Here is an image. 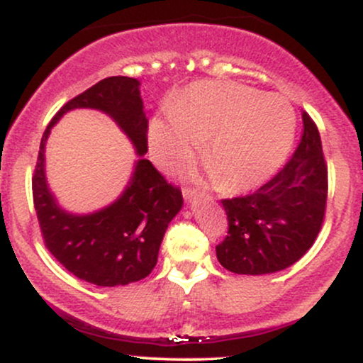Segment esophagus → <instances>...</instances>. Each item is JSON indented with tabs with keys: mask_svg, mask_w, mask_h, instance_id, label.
Here are the masks:
<instances>
[{
	"mask_svg": "<svg viewBox=\"0 0 363 363\" xmlns=\"http://www.w3.org/2000/svg\"><path fill=\"white\" fill-rule=\"evenodd\" d=\"M196 194H198V189H196V187H191V186H184V187H182V196H184L186 201H189V199H193Z\"/></svg>",
	"mask_w": 363,
	"mask_h": 363,
	"instance_id": "esophagus-1",
	"label": "esophagus"
}]
</instances>
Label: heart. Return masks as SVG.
I'll return each instance as SVG.
<instances>
[{"label":"heart","mask_w":363,"mask_h":363,"mask_svg":"<svg viewBox=\"0 0 363 363\" xmlns=\"http://www.w3.org/2000/svg\"><path fill=\"white\" fill-rule=\"evenodd\" d=\"M169 123L155 121L150 145L157 164L177 169L201 145V160L225 193L257 187L289 155L295 112L280 95L232 82L194 83L167 107Z\"/></svg>","instance_id":"b5f03b06"}]
</instances>
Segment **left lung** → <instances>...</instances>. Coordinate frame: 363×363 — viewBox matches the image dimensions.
I'll return each instance as SVG.
<instances>
[{
    "label": "left lung",
    "instance_id": "left-lung-1",
    "mask_svg": "<svg viewBox=\"0 0 363 363\" xmlns=\"http://www.w3.org/2000/svg\"><path fill=\"white\" fill-rule=\"evenodd\" d=\"M302 136L281 170L251 194L222 199L228 232L216 257L228 272L266 274L298 261L326 216L328 164L318 126L302 112Z\"/></svg>",
    "mask_w": 363,
    "mask_h": 363
}]
</instances>
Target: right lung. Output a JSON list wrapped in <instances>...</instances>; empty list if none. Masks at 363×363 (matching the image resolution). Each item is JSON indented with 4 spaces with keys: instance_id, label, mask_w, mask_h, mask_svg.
I'll return each mask as SVG.
<instances>
[{
    "instance_id": "obj_1",
    "label": "right lung",
    "mask_w": 363,
    "mask_h": 363,
    "mask_svg": "<svg viewBox=\"0 0 363 363\" xmlns=\"http://www.w3.org/2000/svg\"><path fill=\"white\" fill-rule=\"evenodd\" d=\"M138 86L136 78L109 77L66 102L45 128L32 176L44 245L69 273L99 286L128 285L148 277L157 264L167 225L182 206L181 189L143 158L148 152V121ZM78 106L107 111L142 157L118 201L86 217L65 214L48 193L43 176V145L50 128L65 111Z\"/></svg>"
}]
</instances>
